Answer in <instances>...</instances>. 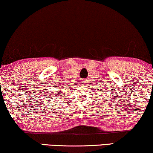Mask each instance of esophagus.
<instances>
[{"label": "esophagus", "instance_id": "1", "mask_svg": "<svg viewBox=\"0 0 153 153\" xmlns=\"http://www.w3.org/2000/svg\"><path fill=\"white\" fill-rule=\"evenodd\" d=\"M83 82L85 83V85H86L88 82V80H85L84 81H83Z\"/></svg>", "mask_w": 153, "mask_h": 153}]
</instances>
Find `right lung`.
Masks as SVG:
<instances>
[{
    "label": "right lung",
    "instance_id": "1",
    "mask_svg": "<svg viewBox=\"0 0 153 153\" xmlns=\"http://www.w3.org/2000/svg\"><path fill=\"white\" fill-rule=\"evenodd\" d=\"M55 87H57V86H55ZM63 86H62L61 88H57V89H58V90H55V91H53V90H51V91H50V92H51V93H50V95H48V97H51V98L52 99H56V98H59V97H60V96H61V95H62L64 94V92H62V89H63ZM61 89L62 90H60V89ZM55 91H57V93H55ZM53 103H54V102H53Z\"/></svg>",
    "mask_w": 153,
    "mask_h": 153
}]
</instances>
